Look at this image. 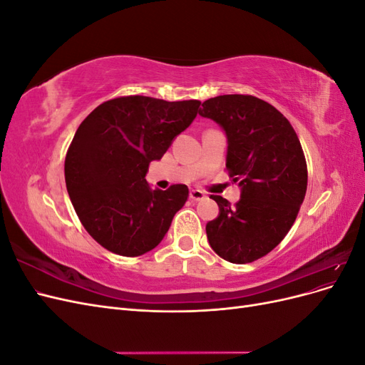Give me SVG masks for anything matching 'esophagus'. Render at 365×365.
Returning <instances> with one entry per match:
<instances>
[{"instance_id":"34e87169","label":"esophagus","mask_w":365,"mask_h":365,"mask_svg":"<svg viewBox=\"0 0 365 365\" xmlns=\"http://www.w3.org/2000/svg\"><path fill=\"white\" fill-rule=\"evenodd\" d=\"M190 200L192 201H202L204 197H205V193L202 192V190H197V189H195V190H190Z\"/></svg>"}]
</instances>
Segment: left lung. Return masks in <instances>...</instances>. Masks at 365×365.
I'll list each match as a JSON object with an SVG mask.
<instances>
[{
  "instance_id": "8db88e82",
  "label": "left lung",
  "mask_w": 365,
  "mask_h": 365,
  "mask_svg": "<svg viewBox=\"0 0 365 365\" xmlns=\"http://www.w3.org/2000/svg\"><path fill=\"white\" fill-rule=\"evenodd\" d=\"M200 115L224 129L225 165L240 187L233 207L212 196L219 215L207 222L208 244L227 262H254L280 244L303 204L307 168L300 140L288 118L254 96L208 98Z\"/></svg>"
}]
</instances>
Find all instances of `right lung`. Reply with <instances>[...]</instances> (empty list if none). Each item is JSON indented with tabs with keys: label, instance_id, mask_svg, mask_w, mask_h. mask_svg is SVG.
I'll return each mask as SVG.
<instances>
[{
	"label": "right lung",
	"instance_id": "right-lung-1",
	"mask_svg": "<svg viewBox=\"0 0 365 365\" xmlns=\"http://www.w3.org/2000/svg\"><path fill=\"white\" fill-rule=\"evenodd\" d=\"M200 101L146 96L98 105L76 130L65 158V182L82 225L103 248L137 257L155 248L187 201L184 184L150 189V161L161 160L192 125Z\"/></svg>",
	"mask_w": 365,
	"mask_h": 365
}]
</instances>
